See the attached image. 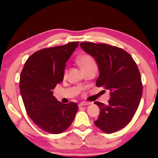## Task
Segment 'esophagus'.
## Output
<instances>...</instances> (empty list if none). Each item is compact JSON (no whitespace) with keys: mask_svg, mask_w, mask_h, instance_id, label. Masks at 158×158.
<instances>
[{"mask_svg":"<svg viewBox=\"0 0 158 158\" xmlns=\"http://www.w3.org/2000/svg\"><path fill=\"white\" fill-rule=\"evenodd\" d=\"M91 104L90 102H81V103L79 104V106H85V105H89Z\"/></svg>","mask_w":158,"mask_h":158,"instance_id":"esophagus-1","label":"esophagus"}]
</instances>
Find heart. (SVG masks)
Wrapping results in <instances>:
<instances>
[{"label":"heart","mask_w":158,"mask_h":158,"mask_svg":"<svg viewBox=\"0 0 158 158\" xmlns=\"http://www.w3.org/2000/svg\"><path fill=\"white\" fill-rule=\"evenodd\" d=\"M77 62L79 64V66L81 67V69L83 70L85 69L88 68V67L96 65L95 60L88 53H85V54H83L80 56L78 59H77ZM67 75V70L66 69L64 70V77H66Z\"/></svg>","instance_id":"obj_1"}]
</instances>
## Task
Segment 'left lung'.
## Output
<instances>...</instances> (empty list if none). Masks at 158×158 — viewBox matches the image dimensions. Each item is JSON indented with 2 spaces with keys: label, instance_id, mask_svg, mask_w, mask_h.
<instances>
[{
  "label": "left lung",
  "instance_id": "8db88e82",
  "mask_svg": "<svg viewBox=\"0 0 158 158\" xmlns=\"http://www.w3.org/2000/svg\"><path fill=\"white\" fill-rule=\"evenodd\" d=\"M80 47L95 58L99 68L96 86L110 90L107 105L95 102L100 112L95 125L107 134L125 127L138 109L143 94L139 70L125 50L106 43L83 42Z\"/></svg>",
  "mask_w": 158,
  "mask_h": 158
}]
</instances>
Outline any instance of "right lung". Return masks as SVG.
Here are the masks:
<instances>
[{"label":"right lung","mask_w":158,"mask_h":158,"mask_svg":"<svg viewBox=\"0 0 158 158\" xmlns=\"http://www.w3.org/2000/svg\"><path fill=\"white\" fill-rule=\"evenodd\" d=\"M78 45L74 41L39 50L29 57L22 70L19 89L26 113L45 132H64L78 110L77 103L60 102L52 92L63 81L66 62Z\"/></svg>","instance_id":"1"}]
</instances>
